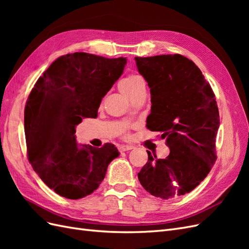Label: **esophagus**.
<instances>
[{"mask_svg": "<svg viewBox=\"0 0 249 249\" xmlns=\"http://www.w3.org/2000/svg\"><path fill=\"white\" fill-rule=\"evenodd\" d=\"M133 148H134V146L131 144H122L119 146L120 152H126V150H131Z\"/></svg>", "mask_w": 249, "mask_h": 249, "instance_id": "obj_1", "label": "esophagus"}]
</instances>
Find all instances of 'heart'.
Wrapping results in <instances>:
<instances>
[{
  "mask_svg": "<svg viewBox=\"0 0 249 249\" xmlns=\"http://www.w3.org/2000/svg\"><path fill=\"white\" fill-rule=\"evenodd\" d=\"M142 86H144V81L138 74H129L119 82V89L127 97H130Z\"/></svg>",
  "mask_w": 249,
  "mask_h": 249,
  "instance_id": "obj_1",
  "label": "heart"
}]
</instances>
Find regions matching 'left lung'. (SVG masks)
Here are the masks:
<instances>
[{"mask_svg": "<svg viewBox=\"0 0 249 249\" xmlns=\"http://www.w3.org/2000/svg\"><path fill=\"white\" fill-rule=\"evenodd\" d=\"M135 61L150 88L146 126L161 132L170 149L165 159L147 150L139 182L156 197H178L196 188L216 161L220 123L215 94L198 67L182 55L135 57Z\"/></svg>", "mask_w": 249, "mask_h": 249, "instance_id": "obj_1", "label": "left lung"}]
</instances>
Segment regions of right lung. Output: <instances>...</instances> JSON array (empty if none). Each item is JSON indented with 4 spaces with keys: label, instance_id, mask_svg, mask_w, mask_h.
I'll return each instance as SVG.
<instances>
[{
    "label": "right lung",
    "instance_id": "obj_1",
    "mask_svg": "<svg viewBox=\"0 0 249 249\" xmlns=\"http://www.w3.org/2000/svg\"><path fill=\"white\" fill-rule=\"evenodd\" d=\"M125 64L123 57L67 54L49 66L30 92L25 107L28 159L42 182L65 198L91 194L119 156L112 143L79 145L74 133L83 118L97 116Z\"/></svg>",
    "mask_w": 249,
    "mask_h": 249
}]
</instances>
